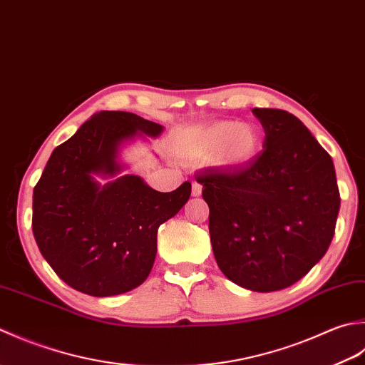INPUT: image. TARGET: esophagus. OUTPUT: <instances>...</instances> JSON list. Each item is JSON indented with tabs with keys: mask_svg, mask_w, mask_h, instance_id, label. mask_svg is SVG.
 <instances>
[{
	"mask_svg": "<svg viewBox=\"0 0 365 365\" xmlns=\"http://www.w3.org/2000/svg\"><path fill=\"white\" fill-rule=\"evenodd\" d=\"M202 189H203L202 184L197 182V181H193V184H192V195L193 197H200V195H202Z\"/></svg>",
	"mask_w": 365,
	"mask_h": 365,
	"instance_id": "1",
	"label": "esophagus"
}]
</instances>
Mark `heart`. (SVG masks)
I'll list each match as a JSON object with an SVG mask.
<instances>
[{"label":"heart","instance_id":"b5f03b06","mask_svg":"<svg viewBox=\"0 0 365 365\" xmlns=\"http://www.w3.org/2000/svg\"><path fill=\"white\" fill-rule=\"evenodd\" d=\"M258 148L259 133L255 128L235 121H222L189 133L180 145V154L184 158L202 159L217 152V162L241 165L254 158Z\"/></svg>","mask_w":365,"mask_h":365}]
</instances>
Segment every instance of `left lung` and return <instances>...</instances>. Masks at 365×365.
<instances>
[{"instance_id": "obj_1", "label": "left lung", "mask_w": 365, "mask_h": 365, "mask_svg": "<svg viewBox=\"0 0 365 365\" xmlns=\"http://www.w3.org/2000/svg\"><path fill=\"white\" fill-rule=\"evenodd\" d=\"M263 151L244 165L206 168L195 180L210 206L215 262L252 292L296 284L322 259L336 232L340 193L331 155L297 118L252 110Z\"/></svg>"}]
</instances>
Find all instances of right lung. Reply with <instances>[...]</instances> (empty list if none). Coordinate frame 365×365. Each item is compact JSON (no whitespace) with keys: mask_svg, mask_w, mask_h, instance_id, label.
Wrapping results in <instances>:
<instances>
[{"mask_svg":"<svg viewBox=\"0 0 365 365\" xmlns=\"http://www.w3.org/2000/svg\"><path fill=\"white\" fill-rule=\"evenodd\" d=\"M137 130L158 137L162 125L128 111H101L55 148L33 192V235L58 277L91 296L121 294L143 284L158 252V228L187 202L189 181L158 192L115 176L121 141Z\"/></svg>","mask_w":365,"mask_h":365,"instance_id":"1","label":"right lung"}]
</instances>
